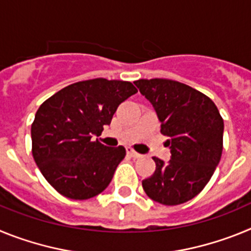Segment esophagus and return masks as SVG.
Wrapping results in <instances>:
<instances>
[{"mask_svg":"<svg viewBox=\"0 0 251 251\" xmlns=\"http://www.w3.org/2000/svg\"><path fill=\"white\" fill-rule=\"evenodd\" d=\"M127 154L128 156L133 157V158H139V157H141V154H139V153H137L132 147H127Z\"/></svg>","mask_w":251,"mask_h":251,"instance_id":"34e87169","label":"esophagus"}]
</instances>
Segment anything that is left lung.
<instances>
[{"label": "left lung", "mask_w": 251, "mask_h": 251, "mask_svg": "<svg viewBox=\"0 0 251 251\" xmlns=\"http://www.w3.org/2000/svg\"><path fill=\"white\" fill-rule=\"evenodd\" d=\"M152 104L171 150L168 162L153 158L154 174L142 181L150 199L162 205L187 202L202 191L223 153L224 121L202 93L168 79L134 81Z\"/></svg>", "instance_id": "1"}]
</instances>
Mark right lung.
Segmentation results:
<instances>
[{
    "label": "right lung",
    "mask_w": 251,
    "mask_h": 251,
    "mask_svg": "<svg viewBox=\"0 0 251 251\" xmlns=\"http://www.w3.org/2000/svg\"><path fill=\"white\" fill-rule=\"evenodd\" d=\"M136 93L129 81L98 77L66 86L40 105L31 126L32 156L59 194L88 200L108 187L126 148L106 147L92 138Z\"/></svg>",
    "instance_id": "add662e5"
}]
</instances>
